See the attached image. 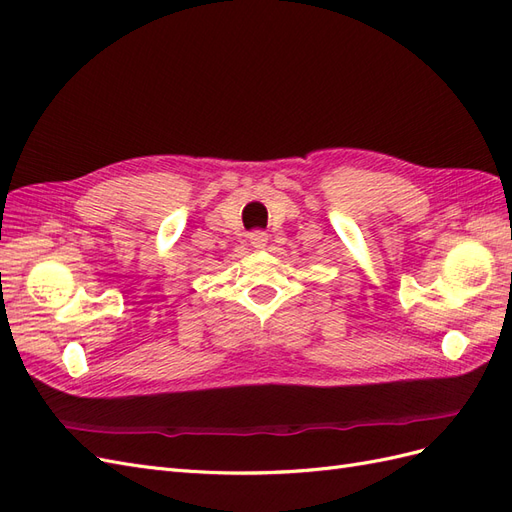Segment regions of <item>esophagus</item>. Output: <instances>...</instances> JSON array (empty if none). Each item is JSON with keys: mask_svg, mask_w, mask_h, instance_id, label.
I'll list each match as a JSON object with an SVG mask.
<instances>
[{"mask_svg": "<svg viewBox=\"0 0 512 512\" xmlns=\"http://www.w3.org/2000/svg\"><path fill=\"white\" fill-rule=\"evenodd\" d=\"M250 243L256 247V250H262V247H267V241H269V235L267 232H262V230H254V232H250Z\"/></svg>", "mask_w": 512, "mask_h": 512, "instance_id": "34e87169", "label": "esophagus"}]
</instances>
